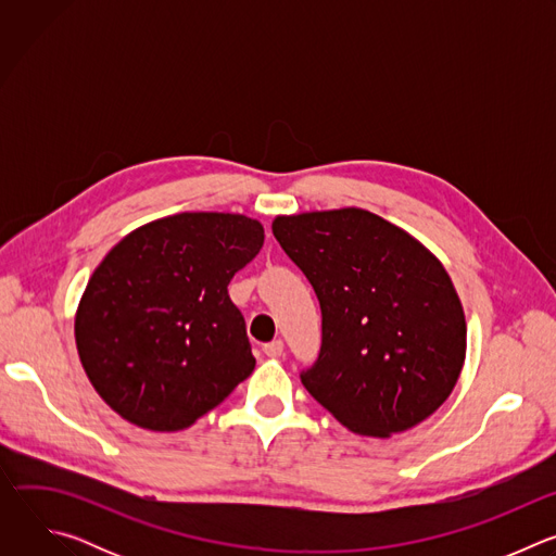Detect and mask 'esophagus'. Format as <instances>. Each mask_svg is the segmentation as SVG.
<instances>
[{"instance_id":"esophagus-1","label":"esophagus","mask_w":556,"mask_h":556,"mask_svg":"<svg viewBox=\"0 0 556 556\" xmlns=\"http://www.w3.org/2000/svg\"><path fill=\"white\" fill-rule=\"evenodd\" d=\"M264 354L266 356H270V358H279L281 354H283V341H270V343H266L264 345Z\"/></svg>"}]
</instances>
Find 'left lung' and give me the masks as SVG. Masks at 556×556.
Segmentation results:
<instances>
[{
    "instance_id": "obj_1",
    "label": "left lung",
    "mask_w": 556,
    "mask_h": 556,
    "mask_svg": "<svg viewBox=\"0 0 556 556\" xmlns=\"http://www.w3.org/2000/svg\"><path fill=\"white\" fill-rule=\"evenodd\" d=\"M273 235L321 305V350L301 382L358 435L427 420L453 391L466 321L444 266L403 228L363 211L281 215Z\"/></svg>"
}]
</instances>
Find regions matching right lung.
Masks as SVG:
<instances>
[{"label": "right lung", "instance_id": "obj_1", "mask_svg": "<svg viewBox=\"0 0 556 556\" xmlns=\"http://www.w3.org/2000/svg\"><path fill=\"white\" fill-rule=\"evenodd\" d=\"M264 247L235 213H178L129 232L99 264L74 319L101 399L149 431H180L251 376L255 358L228 283Z\"/></svg>", "mask_w": 556, "mask_h": 556}]
</instances>
